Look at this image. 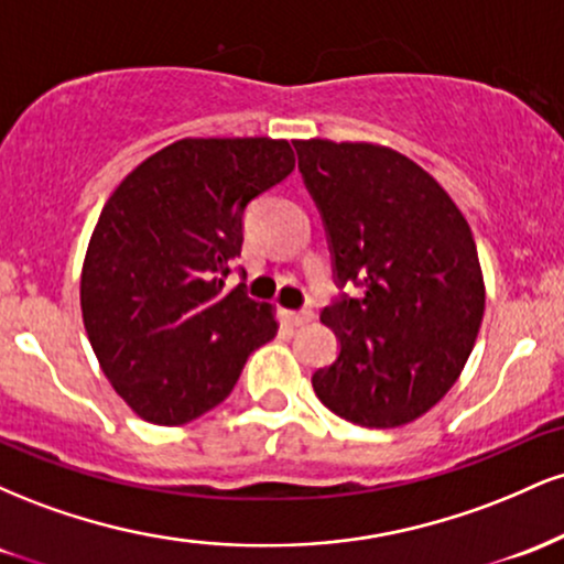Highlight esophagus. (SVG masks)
I'll list each match as a JSON object with an SVG mask.
<instances>
[{"mask_svg":"<svg viewBox=\"0 0 564 564\" xmlns=\"http://www.w3.org/2000/svg\"><path fill=\"white\" fill-rule=\"evenodd\" d=\"M286 318H289L291 326H307V323L315 318V313H313V310H310V307H302V310H289Z\"/></svg>","mask_w":564,"mask_h":564,"instance_id":"esophagus-1","label":"esophagus"}]
</instances>
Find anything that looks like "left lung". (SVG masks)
Returning a JSON list of instances; mask_svg holds the SVG:
<instances>
[{
	"label": "left lung",
	"mask_w": 564,
	"mask_h": 564,
	"mask_svg": "<svg viewBox=\"0 0 564 564\" xmlns=\"http://www.w3.org/2000/svg\"><path fill=\"white\" fill-rule=\"evenodd\" d=\"M318 206L336 286L321 313L339 352L313 373L336 416L390 430L419 419L467 364L485 313L471 230L448 193L403 153L371 142L294 140Z\"/></svg>",
	"instance_id": "obj_1"
}]
</instances>
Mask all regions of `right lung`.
<instances>
[{
    "instance_id": "1",
    "label": "right lung",
    "mask_w": 564,
    "mask_h": 564,
    "mask_svg": "<svg viewBox=\"0 0 564 564\" xmlns=\"http://www.w3.org/2000/svg\"><path fill=\"white\" fill-rule=\"evenodd\" d=\"M291 172L286 140L187 138L142 161L102 206L82 270L84 328L145 422L177 426L212 411L275 336L270 304L225 278L246 206Z\"/></svg>"
}]
</instances>
